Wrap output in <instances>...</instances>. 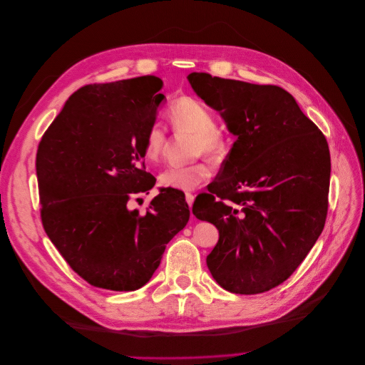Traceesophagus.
Instances as JSON below:
<instances>
[{"mask_svg": "<svg viewBox=\"0 0 365 365\" xmlns=\"http://www.w3.org/2000/svg\"><path fill=\"white\" fill-rule=\"evenodd\" d=\"M185 200H187L188 206L192 207V206H193V202H195V195H192V193H185Z\"/></svg>", "mask_w": 365, "mask_h": 365, "instance_id": "1", "label": "esophagus"}]
</instances>
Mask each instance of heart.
Here are the masks:
<instances>
[{"mask_svg":"<svg viewBox=\"0 0 365 365\" xmlns=\"http://www.w3.org/2000/svg\"><path fill=\"white\" fill-rule=\"evenodd\" d=\"M168 118L177 133L192 135L188 141V154L192 158L205 155L211 162H221L229 150L225 132L217 126L214 111L195 96H181L170 102ZM168 132L160 123L148 126L144 136V155L150 162H159L168 148ZM211 177V169L205 160H196L184 166H168L159 173L163 187L188 192L195 190Z\"/></svg>","mask_w":365,"mask_h":365,"instance_id":"heart-1","label":"heart"}]
</instances>
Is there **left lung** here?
<instances>
[{
	"mask_svg": "<svg viewBox=\"0 0 365 365\" xmlns=\"http://www.w3.org/2000/svg\"><path fill=\"white\" fill-rule=\"evenodd\" d=\"M187 78L237 136L217 180L193 203L196 218L220 232L207 269L230 292H266L296 272L322 233L328 143L279 86L207 73Z\"/></svg>",
	"mask_w": 365,
	"mask_h": 365,
	"instance_id": "8db88e82",
	"label": "left lung"
}]
</instances>
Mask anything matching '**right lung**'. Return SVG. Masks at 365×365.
Wrapping results in <instances>:
<instances>
[{
    "mask_svg": "<svg viewBox=\"0 0 365 365\" xmlns=\"http://www.w3.org/2000/svg\"><path fill=\"white\" fill-rule=\"evenodd\" d=\"M163 81L143 76L88 84L69 96L37 150L43 227L81 279L135 291L159 267L166 244L185 227L188 205L163 188L145 214L130 200L155 178L145 170L144 136L154 123Z\"/></svg>",
    "mask_w": 365,
    "mask_h": 365,
    "instance_id": "1",
    "label": "right lung"
}]
</instances>
